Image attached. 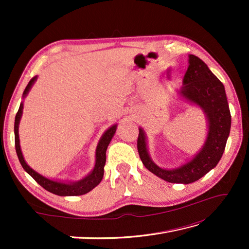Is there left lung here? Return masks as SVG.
Segmentation results:
<instances>
[{"label":"left lung","instance_id":"obj_1","mask_svg":"<svg viewBox=\"0 0 249 249\" xmlns=\"http://www.w3.org/2000/svg\"><path fill=\"white\" fill-rule=\"evenodd\" d=\"M184 97L203 109L209 120V135L203 149L192 161L174 170H165L151 160L143 130L139 129L137 147L147 170L170 183L189 184L198 181L217 165L225 151L231 127V114L225 87L205 63L194 54L184 76L181 91Z\"/></svg>","mask_w":249,"mask_h":249}]
</instances>
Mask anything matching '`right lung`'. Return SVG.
<instances>
[{
  "instance_id": "add662e5",
  "label": "right lung",
  "mask_w": 249,
  "mask_h": 249,
  "mask_svg": "<svg viewBox=\"0 0 249 249\" xmlns=\"http://www.w3.org/2000/svg\"><path fill=\"white\" fill-rule=\"evenodd\" d=\"M35 80H36V77H33L31 79L23 92V97H25V95L28 94L29 89H31L32 84L34 83ZM22 109H23V105L20 104L19 110L15 118L14 129H15L16 152H17L19 161L21 163V166L23 167L24 170L28 172L30 176L40 185L41 187H44L46 190H48V192L54 194V195H57V196H80V195H84L89 192H91L94 187H96L97 185L100 183V181H102L103 177H104V167L106 163V151H107V147L115 133L116 125H113L112 127H110L104 134L102 139L99 140V143H98L97 149H96V163H95L93 171L89 173L88 177L82 178L81 181H79V182H72V183L57 182V181H52V179L46 178L45 177L40 176V174L35 172L33 169L26 165V162L24 161L22 153H21V150H20L19 135H18V125H19L21 114H22Z\"/></svg>"
}]
</instances>
